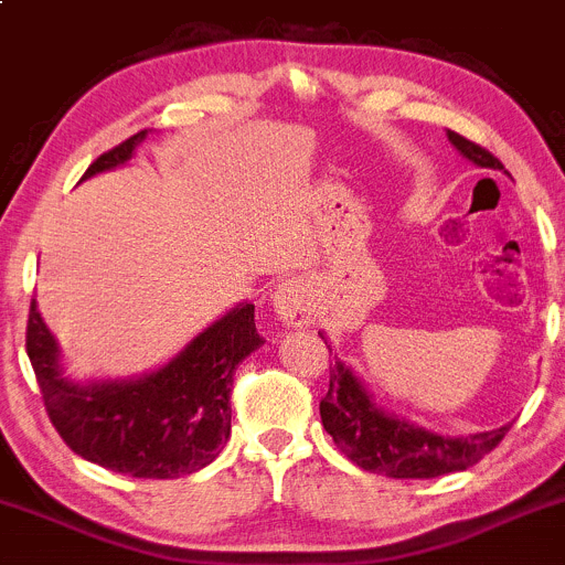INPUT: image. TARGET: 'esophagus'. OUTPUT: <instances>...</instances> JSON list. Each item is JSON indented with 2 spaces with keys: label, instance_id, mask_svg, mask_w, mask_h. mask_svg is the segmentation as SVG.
<instances>
[{
  "label": "esophagus",
  "instance_id": "34e87169",
  "mask_svg": "<svg viewBox=\"0 0 565 565\" xmlns=\"http://www.w3.org/2000/svg\"><path fill=\"white\" fill-rule=\"evenodd\" d=\"M271 305H275L277 318L288 326H305L312 321L316 312V301H312V285L305 277H288L277 285L271 294Z\"/></svg>",
  "mask_w": 565,
  "mask_h": 565
}]
</instances>
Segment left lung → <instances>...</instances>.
Wrapping results in <instances>:
<instances>
[{"instance_id": "obj_1", "label": "left lung", "mask_w": 565, "mask_h": 565, "mask_svg": "<svg viewBox=\"0 0 565 565\" xmlns=\"http://www.w3.org/2000/svg\"><path fill=\"white\" fill-rule=\"evenodd\" d=\"M446 136L473 166L503 171V162L479 143L468 141L455 130H446ZM321 422L326 433L334 438L337 449L351 462L370 473L392 476V479H435L455 470H468L470 465L490 455L511 427L503 424L498 429L462 435V438L418 427L383 411L372 399L367 386L337 356L329 367V392L321 399Z\"/></svg>"}]
</instances>
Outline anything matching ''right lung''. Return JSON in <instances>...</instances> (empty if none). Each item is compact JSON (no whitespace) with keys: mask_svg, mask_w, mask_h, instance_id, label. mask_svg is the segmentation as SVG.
Masks as SVG:
<instances>
[{"mask_svg":"<svg viewBox=\"0 0 565 565\" xmlns=\"http://www.w3.org/2000/svg\"><path fill=\"white\" fill-rule=\"evenodd\" d=\"M143 138L147 130L97 157L84 179L125 166ZM260 345L255 305L242 301L154 372L75 383L34 299L26 323L29 362L56 433L78 457L136 479H179L220 455L231 435L234 372Z\"/></svg>","mask_w":565,"mask_h":565,"instance_id":"1","label":"right lung"}]
</instances>
